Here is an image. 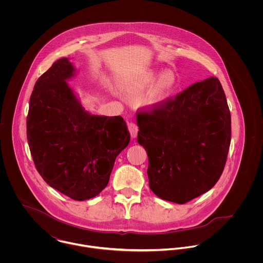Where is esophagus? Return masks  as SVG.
Wrapping results in <instances>:
<instances>
[{
	"instance_id": "1",
	"label": "esophagus",
	"mask_w": 263,
	"mask_h": 263,
	"mask_svg": "<svg viewBox=\"0 0 263 263\" xmlns=\"http://www.w3.org/2000/svg\"><path fill=\"white\" fill-rule=\"evenodd\" d=\"M127 127H128V130H129V133H130L132 138H133V139L137 138L138 132H139L138 125H137L135 122H133V121H128V122H127Z\"/></svg>"
}]
</instances>
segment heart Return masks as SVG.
<instances>
[{
	"instance_id": "b5f03b06",
	"label": "heart",
	"mask_w": 263,
	"mask_h": 263,
	"mask_svg": "<svg viewBox=\"0 0 263 263\" xmlns=\"http://www.w3.org/2000/svg\"><path fill=\"white\" fill-rule=\"evenodd\" d=\"M178 81L171 70L146 69L129 78L121 85V89L129 93H140L148 87L143 102L148 107H160L166 103L176 92Z\"/></svg>"
}]
</instances>
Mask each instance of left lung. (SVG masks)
<instances>
[{
    "label": "left lung",
    "mask_w": 263,
    "mask_h": 263,
    "mask_svg": "<svg viewBox=\"0 0 263 263\" xmlns=\"http://www.w3.org/2000/svg\"><path fill=\"white\" fill-rule=\"evenodd\" d=\"M137 123L138 143L149 157V185L158 197L182 204L214 187L231 143V113L218 78L138 113Z\"/></svg>",
    "instance_id": "left-lung-1"
}]
</instances>
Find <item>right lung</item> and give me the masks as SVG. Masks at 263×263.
Segmentation results:
<instances>
[{"mask_svg": "<svg viewBox=\"0 0 263 263\" xmlns=\"http://www.w3.org/2000/svg\"><path fill=\"white\" fill-rule=\"evenodd\" d=\"M76 73L70 59L63 58L40 76L29 101L27 140L43 180L75 200H86L107 186L130 135L121 116L85 110L67 82Z\"/></svg>", "mask_w": 263, "mask_h": 263, "instance_id": "obj_1", "label": "right lung"}]
</instances>
